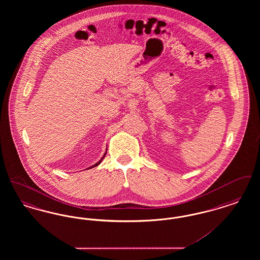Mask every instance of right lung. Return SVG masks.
Instances as JSON below:
<instances>
[{
    "mask_svg": "<svg viewBox=\"0 0 260 260\" xmlns=\"http://www.w3.org/2000/svg\"><path fill=\"white\" fill-rule=\"evenodd\" d=\"M106 153H107V150H106V152H105V153H104V155H103V157H102V158H101V159H100V160H99V161H98V162H96V164H94V165H93V166H91V167H89V168H88V169H92V168H94V167H98V166H99V164H100V162H101V161H102V160H103V159H104V157H105V155H106Z\"/></svg>",
    "mask_w": 260,
    "mask_h": 260,
    "instance_id": "right-lung-1",
    "label": "right lung"
}]
</instances>
